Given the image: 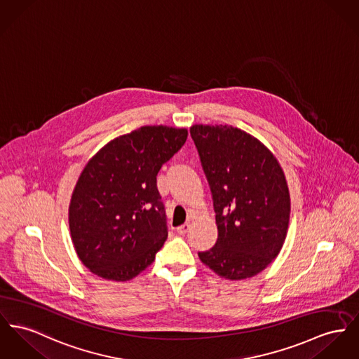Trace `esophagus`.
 Instances as JSON below:
<instances>
[{
  "instance_id": "1",
  "label": "esophagus",
  "mask_w": 359,
  "mask_h": 359,
  "mask_svg": "<svg viewBox=\"0 0 359 359\" xmlns=\"http://www.w3.org/2000/svg\"><path fill=\"white\" fill-rule=\"evenodd\" d=\"M189 223H185V224H182V226H180V227H177V233L180 234V236H184V234H187L188 233V230H189Z\"/></svg>"
}]
</instances>
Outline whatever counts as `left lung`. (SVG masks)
<instances>
[{
	"label": "left lung",
	"instance_id": "8db88e82",
	"mask_svg": "<svg viewBox=\"0 0 359 359\" xmlns=\"http://www.w3.org/2000/svg\"><path fill=\"white\" fill-rule=\"evenodd\" d=\"M214 197L217 241L198 253L227 280L256 276L279 255L290 222V191L276 156L257 137L227 125L191 126Z\"/></svg>",
	"mask_w": 359,
	"mask_h": 359
}]
</instances>
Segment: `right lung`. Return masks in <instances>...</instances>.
Listing matches in <instances>:
<instances>
[{"instance_id":"add662e5","label":"right lung","mask_w":359,"mask_h":359,"mask_svg":"<svg viewBox=\"0 0 359 359\" xmlns=\"http://www.w3.org/2000/svg\"><path fill=\"white\" fill-rule=\"evenodd\" d=\"M187 128L147 125L103 145L80 172L69 203L74 250L93 273L126 282L143 272L168 238L156 188Z\"/></svg>"}]
</instances>
